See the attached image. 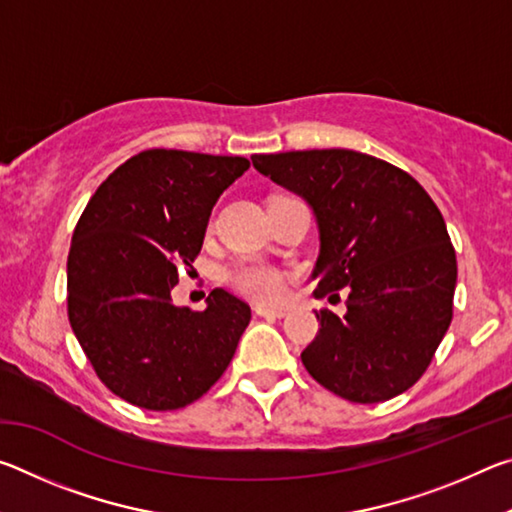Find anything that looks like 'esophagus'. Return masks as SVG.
Wrapping results in <instances>:
<instances>
[{
	"instance_id": "1",
	"label": "esophagus",
	"mask_w": 512,
	"mask_h": 512,
	"mask_svg": "<svg viewBox=\"0 0 512 512\" xmlns=\"http://www.w3.org/2000/svg\"><path fill=\"white\" fill-rule=\"evenodd\" d=\"M255 314L262 316V318H284L289 314V309L284 307H266V305H257L255 307Z\"/></svg>"
}]
</instances>
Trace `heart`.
Returning <instances> with one entry per match:
<instances>
[{
	"instance_id": "b5f03b06",
	"label": "heart",
	"mask_w": 512,
	"mask_h": 512,
	"mask_svg": "<svg viewBox=\"0 0 512 512\" xmlns=\"http://www.w3.org/2000/svg\"><path fill=\"white\" fill-rule=\"evenodd\" d=\"M228 282L235 291L259 302L280 300L284 287H287L284 273L264 262H241L232 266L228 271Z\"/></svg>"
}]
</instances>
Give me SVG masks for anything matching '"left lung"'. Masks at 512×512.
<instances>
[{"instance_id": "obj_1", "label": "left lung", "mask_w": 512, "mask_h": 512, "mask_svg": "<svg viewBox=\"0 0 512 512\" xmlns=\"http://www.w3.org/2000/svg\"><path fill=\"white\" fill-rule=\"evenodd\" d=\"M273 183L314 207L320 329L302 363L327 391L377 404L418 381L452 323L456 253L443 214L409 173L350 149L253 155Z\"/></svg>"}]
</instances>
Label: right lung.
Returning a JSON list of instances; mask_svg holds the SVG:
<instances>
[{
    "label": "right lung",
    "mask_w": 512,
    "mask_h": 512,
    "mask_svg": "<svg viewBox=\"0 0 512 512\" xmlns=\"http://www.w3.org/2000/svg\"><path fill=\"white\" fill-rule=\"evenodd\" d=\"M246 158L176 149L133 155L103 180L67 257V316L97 377L146 411H176L219 381L250 323L225 289L207 309L171 302L178 271L201 253L219 196Z\"/></svg>",
    "instance_id": "1"
}]
</instances>
